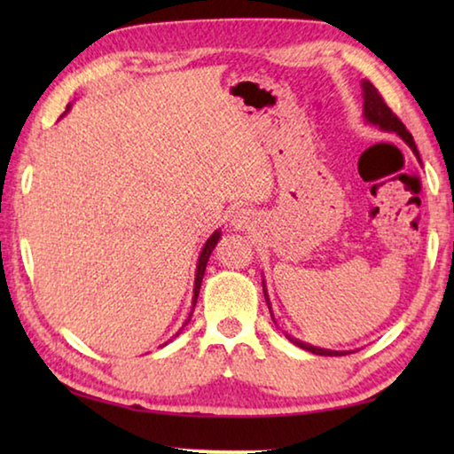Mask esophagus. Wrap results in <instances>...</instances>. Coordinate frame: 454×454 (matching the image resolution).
I'll list each match as a JSON object with an SVG mask.
<instances>
[{
	"instance_id": "obj_1",
	"label": "esophagus",
	"mask_w": 454,
	"mask_h": 454,
	"mask_svg": "<svg viewBox=\"0 0 454 454\" xmlns=\"http://www.w3.org/2000/svg\"><path fill=\"white\" fill-rule=\"evenodd\" d=\"M254 220V212L252 210H246V208H240V210H236L234 212V216H232V224L236 226V228H246L250 224V222Z\"/></svg>"
}]
</instances>
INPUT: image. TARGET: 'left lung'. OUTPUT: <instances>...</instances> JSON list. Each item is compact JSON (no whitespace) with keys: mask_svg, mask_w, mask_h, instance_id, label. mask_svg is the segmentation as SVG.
<instances>
[{"mask_svg":"<svg viewBox=\"0 0 454 454\" xmlns=\"http://www.w3.org/2000/svg\"><path fill=\"white\" fill-rule=\"evenodd\" d=\"M363 90H364V94H363L364 96V118H366L368 124L379 126L380 129H384V132H396L406 144L411 145L414 156L419 158V150H417V144H414V140H412V134L409 132V129H406V126L403 124L401 118H398L396 114L387 106L384 98L380 96V91L376 90L371 82H364ZM264 296H266V292H264ZM266 302H268V296H266ZM290 340L294 342L296 347H301L304 350H310V352H314V355H320V356H342L344 355V352H334V350L310 347V344H304L301 340H296V338H290Z\"/></svg>","mask_w":454,"mask_h":454,"instance_id":"8db88e82","label":"left lung"}]
</instances>
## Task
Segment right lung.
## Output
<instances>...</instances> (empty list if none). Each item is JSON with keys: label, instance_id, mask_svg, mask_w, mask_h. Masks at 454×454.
Returning <instances> with one entry per match:
<instances>
[{"label": "right lung", "instance_id": "add662e5", "mask_svg": "<svg viewBox=\"0 0 454 454\" xmlns=\"http://www.w3.org/2000/svg\"><path fill=\"white\" fill-rule=\"evenodd\" d=\"M220 240V232H214L210 236V240L206 242V246L202 248V254H200L198 258V270H196V286H194V306H196V301H198V292H200V284H202V278H204V272H206V264H208V258L212 254V250L216 248V244ZM188 325V320H186Z\"/></svg>", "mask_w": 454, "mask_h": 454}]
</instances>
